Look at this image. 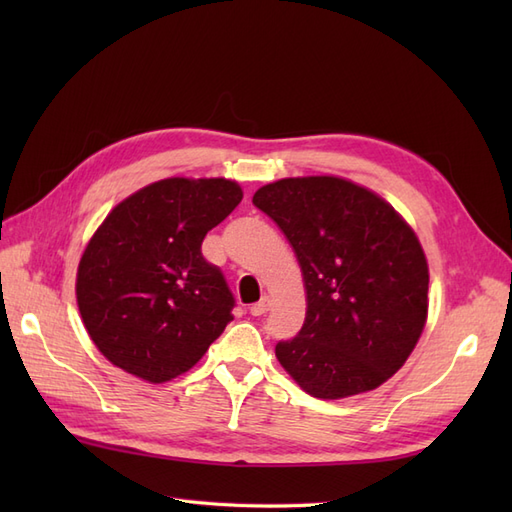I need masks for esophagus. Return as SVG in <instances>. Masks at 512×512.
Returning <instances> with one entry per match:
<instances>
[{
  "label": "esophagus",
  "mask_w": 512,
  "mask_h": 512,
  "mask_svg": "<svg viewBox=\"0 0 512 512\" xmlns=\"http://www.w3.org/2000/svg\"><path fill=\"white\" fill-rule=\"evenodd\" d=\"M269 307H271V299H269V297H262L258 303H254V305L250 307V314H252V316H262V314L269 312Z\"/></svg>",
  "instance_id": "esophagus-1"
}]
</instances>
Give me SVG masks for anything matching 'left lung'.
<instances>
[{
    "instance_id": "obj_1",
    "label": "left lung",
    "mask_w": 512,
    "mask_h": 512,
    "mask_svg": "<svg viewBox=\"0 0 512 512\" xmlns=\"http://www.w3.org/2000/svg\"><path fill=\"white\" fill-rule=\"evenodd\" d=\"M252 203L282 228L307 314L275 356L318 399L374 391L406 363L427 320L429 269L414 230L378 194L339 177L280 179Z\"/></svg>"
}]
</instances>
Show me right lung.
Masks as SVG:
<instances>
[{"mask_svg": "<svg viewBox=\"0 0 512 512\" xmlns=\"http://www.w3.org/2000/svg\"><path fill=\"white\" fill-rule=\"evenodd\" d=\"M243 198L228 179H162L106 215L76 273L89 337L113 365L160 384L192 369L232 320L235 297L203 239Z\"/></svg>", "mask_w": 512, "mask_h": 512, "instance_id": "1", "label": "right lung"}]
</instances>
